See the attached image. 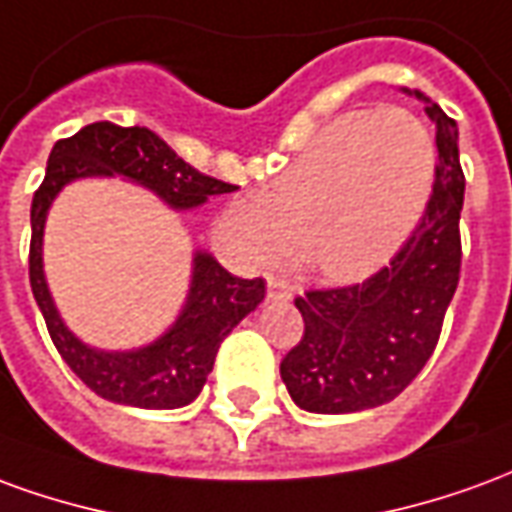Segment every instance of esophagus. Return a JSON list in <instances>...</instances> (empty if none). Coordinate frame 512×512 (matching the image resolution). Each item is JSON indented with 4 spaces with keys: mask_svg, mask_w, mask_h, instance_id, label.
<instances>
[{
    "mask_svg": "<svg viewBox=\"0 0 512 512\" xmlns=\"http://www.w3.org/2000/svg\"><path fill=\"white\" fill-rule=\"evenodd\" d=\"M293 299V288L285 279L268 277V301H290Z\"/></svg>",
    "mask_w": 512,
    "mask_h": 512,
    "instance_id": "esophagus-1",
    "label": "esophagus"
}]
</instances>
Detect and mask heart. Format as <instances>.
I'll list each match as a JSON object with an SVG mask.
<instances>
[{
	"instance_id": "b5f03b06",
	"label": "heart",
	"mask_w": 512,
	"mask_h": 512,
	"mask_svg": "<svg viewBox=\"0 0 512 512\" xmlns=\"http://www.w3.org/2000/svg\"><path fill=\"white\" fill-rule=\"evenodd\" d=\"M433 178V139L411 112H348L321 128L266 194L235 202L230 224L249 255L271 260L304 246L323 277L348 282L406 244Z\"/></svg>"
}]
</instances>
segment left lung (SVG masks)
Here are the masks:
<instances>
[{
    "label": "left lung",
    "mask_w": 512,
    "mask_h": 512,
    "mask_svg": "<svg viewBox=\"0 0 512 512\" xmlns=\"http://www.w3.org/2000/svg\"><path fill=\"white\" fill-rule=\"evenodd\" d=\"M436 126V183L422 222L389 266L362 285L310 290L296 299L304 334L279 376L293 403L312 414H354L384 406L406 389L439 343L441 321L461 274L463 169L458 126L428 95Z\"/></svg>",
    "instance_id": "obj_1"
}]
</instances>
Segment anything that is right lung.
I'll use <instances>...</instances> for the list:
<instances>
[{
  "label": "right lung",
  "mask_w": 512,
  "mask_h": 512,
  "mask_svg": "<svg viewBox=\"0 0 512 512\" xmlns=\"http://www.w3.org/2000/svg\"><path fill=\"white\" fill-rule=\"evenodd\" d=\"M84 178H123L153 191L172 211H194L235 186L189 167L153 131L139 126L93 123L51 147L46 178L32 200L29 285L57 351L95 395L134 408H180L200 395L227 334L266 296L263 279L233 277L222 263L197 249L191 255L186 301L167 332L153 343L106 351L68 329L54 304L43 271V233L60 191Z\"/></svg>",
  "instance_id": "1"
}]
</instances>
